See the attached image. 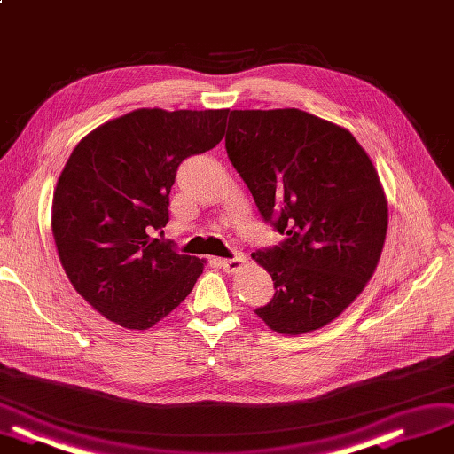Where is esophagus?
<instances>
[{"mask_svg":"<svg viewBox=\"0 0 454 454\" xmlns=\"http://www.w3.org/2000/svg\"><path fill=\"white\" fill-rule=\"evenodd\" d=\"M242 264H244V257H242V255H234V257H231V259H222V269H223L225 272H231V274L240 270Z\"/></svg>","mask_w":454,"mask_h":454,"instance_id":"obj_1","label":"esophagus"}]
</instances>
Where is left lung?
Segmentation results:
<instances>
[{
	"label": "left lung",
	"instance_id": "1",
	"mask_svg": "<svg viewBox=\"0 0 454 454\" xmlns=\"http://www.w3.org/2000/svg\"><path fill=\"white\" fill-rule=\"evenodd\" d=\"M225 150L264 223L286 234L252 254L276 289L255 314L281 334L317 331L378 267L388 210L376 168L348 129L299 108L231 111Z\"/></svg>",
	"mask_w": 454,
	"mask_h": 454
}]
</instances>
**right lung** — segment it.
<instances>
[{
    "label": "right lung",
    "instance_id": "add662e5",
    "mask_svg": "<svg viewBox=\"0 0 454 454\" xmlns=\"http://www.w3.org/2000/svg\"><path fill=\"white\" fill-rule=\"evenodd\" d=\"M227 116L229 108H138L93 129L69 155L52 234L73 287L108 321L145 331L192 293L202 261L152 232L168 222L180 163L220 145Z\"/></svg>",
    "mask_w": 454,
    "mask_h": 454
}]
</instances>
